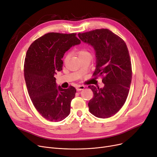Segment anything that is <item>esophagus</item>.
<instances>
[{"instance_id": "obj_1", "label": "esophagus", "mask_w": 157, "mask_h": 157, "mask_svg": "<svg viewBox=\"0 0 157 157\" xmlns=\"http://www.w3.org/2000/svg\"><path fill=\"white\" fill-rule=\"evenodd\" d=\"M84 88H85V86H83V85H78L76 86V90L78 91L82 90L84 89Z\"/></svg>"}]
</instances>
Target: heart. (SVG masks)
Returning <instances> with one entry per match:
<instances>
[{
  "label": "heart",
  "instance_id": "obj_1",
  "mask_svg": "<svg viewBox=\"0 0 157 157\" xmlns=\"http://www.w3.org/2000/svg\"><path fill=\"white\" fill-rule=\"evenodd\" d=\"M74 52L78 56V58L79 59H81L82 58H84V57L87 56H90V52H88L86 49H83H83H77V50H76V51H74ZM68 57H69V55H68V54H67V55L65 57V59H64L65 62L68 59Z\"/></svg>",
  "mask_w": 157,
  "mask_h": 157
}]
</instances>
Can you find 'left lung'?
<instances>
[{"mask_svg": "<svg viewBox=\"0 0 157 157\" xmlns=\"http://www.w3.org/2000/svg\"><path fill=\"white\" fill-rule=\"evenodd\" d=\"M78 36L95 51L94 77H102L103 88L89 85L94 96L88 102L90 112L99 118L117 113L125 103L132 78V63L127 45L121 37L108 29H98Z\"/></svg>", "mask_w": 157, "mask_h": 157, "instance_id": "1", "label": "left lung"}]
</instances>
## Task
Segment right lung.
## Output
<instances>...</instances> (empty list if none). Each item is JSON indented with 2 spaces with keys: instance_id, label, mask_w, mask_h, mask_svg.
<instances>
[{
  "instance_id": "right-lung-1",
  "label": "right lung",
  "mask_w": 157,
  "mask_h": 157,
  "mask_svg": "<svg viewBox=\"0 0 157 157\" xmlns=\"http://www.w3.org/2000/svg\"><path fill=\"white\" fill-rule=\"evenodd\" d=\"M80 43L75 33H49L34 41L27 51L24 73L28 92L36 110L47 120L60 121L70 113L76 88H57L54 76L62 70L65 52Z\"/></svg>"
}]
</instances>
